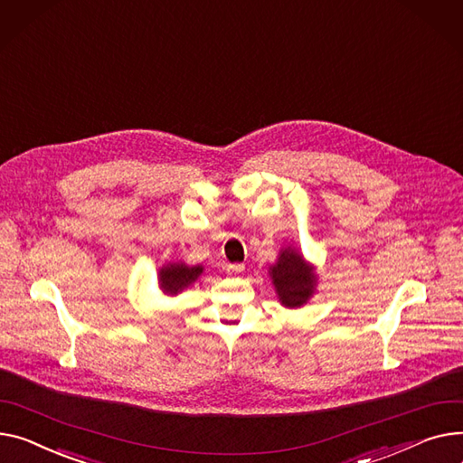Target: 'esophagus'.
Returning a JSON list of instances; mask_svg holds the SVG:
<instances>
[{"label": "esophagus", "instance_id": "obj_1", "mask_svg": "<svg viewBox=\"0 0 463 463\" xmlns=\"http://www.w3.org/2000/svg\"><path fill=\"white\" fill-rule=\"evenodd\" d=\"M243 269H245V266H243V264H229V266H227V273H229V275H232V277L241 275V273H243Z\"/></svg>", "mask_w": 463, "mask_h": 463}]
</instances>
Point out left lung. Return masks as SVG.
<instances>
[{"mask_svg":"<svg viewBox=\"0 0 463 463\" xmlns=\"http://www.w3.org/2000/svg\"><path fill=\"white\" fill-rule=\"evenodd\" d=\"M268 275L277 299L287 309H299V307L309 303L317 292V266L307 260L292 243L281 248L277 260L269 264Z\"/></svg>","mask_w":463,"mask_h":463,"instance_id":"8db88e82","label":"left lung"}]
</instances>
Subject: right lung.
Returning a JSON list of instances; mask_svg holds the SVG:
<instances>
[{"label": "right lung", "instance_id": "right-lung-1", "mask_svg": "<svg viewBox=\"0 0 463 463\" xmlns=\"http://www.w3.org/2000/svg\"><path fill=\"white\" fill-rule=\"evenodd\" d=\"M203 271H204V266L201 264L190 266L184 260L165 262L158 269V288L165 296H178L180 292L190 288L203 275Z\"/></svg>", "mask_w": 463, "mask_h": 463}]
</instances>
